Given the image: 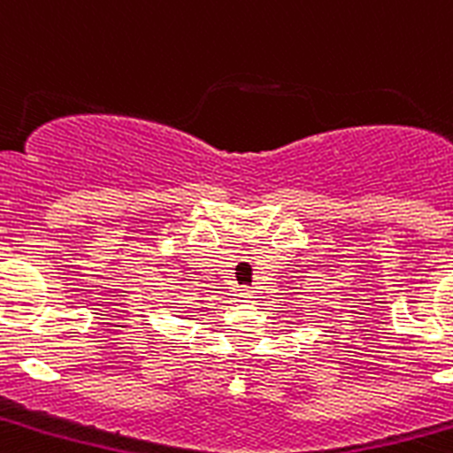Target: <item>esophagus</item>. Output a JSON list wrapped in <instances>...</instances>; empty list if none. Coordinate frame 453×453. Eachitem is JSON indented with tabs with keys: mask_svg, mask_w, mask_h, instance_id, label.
Returning <instances> with one entry per match:
<instances>
[{
	"mask_svg": "<svg viewBox=\"0 0 453 453\" xmlns=\"http://www.w3.org/2000/svg\"><path fill=\"white\" fill-rule=\"evenodd\" d=\"M238 295H240V302H251V299H254V290H250V288H242Z\"/></svg>",
	"mask_w": 453,
	"mask_h": 453,
	"instance_id": "obj_1",
	"label": "esophagus"
}]
</instances>
